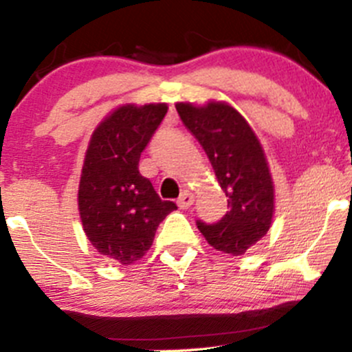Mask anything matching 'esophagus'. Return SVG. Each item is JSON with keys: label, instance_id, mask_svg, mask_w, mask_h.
<instances>
[{"label": "esophagus", "instance_id": "esophagus-1", "mask_svg": "<svg viewBox=\"0 0 352 352\" xmlns=\"http://www.w3.org/2000/svg\"><path fill=\"white\" fill-rule=\"evenodd\" d=\"M194 202V196L190 192H187V190H184L182 194H180V197L177 199V206H179L180 209H187L190 208Z\"/></svg>", "mask_w": 352, "mask_h": 352}]
</instances>
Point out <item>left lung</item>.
Listing matches in <instances>:
<instances>
[{
	"label": "left lung",
	"mask_w": 352,
	"mask_h": 352,
	"mask_svg": "<svg viewBox=\"0 0 352 352\" xmlns=\"http://www.w3.org/2000/svg\"><path fill=\"white\" fill-rule=\"evenodd\" d=\"M177 112L206 151L228 197L226 214L216 223L197 219L199 232L216 250L242 255L269 232L274 212V186L261 141L226 104H177Z\"/></svg>",
	"instance_id": "obj_1"
}]
</instances>
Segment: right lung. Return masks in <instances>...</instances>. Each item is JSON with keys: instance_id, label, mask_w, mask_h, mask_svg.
<instances>
[{"instance_id": "1", "label": "right lung", "mask_w": 352, "mask_h": 352, "mask_svg": "<svg viewBox=\"0 0 352 352\" xmlns=\"http://www.w3.org/2000/svg\"><path fill=\"white\" fill-rule=\"evenodd\" d=\"M165 104L124 105L95 129L81 170L78 208L90 243L110 261H140L156 228L177 209L140 173V158L166 113Z\"/></svg>"}]
</instances>
